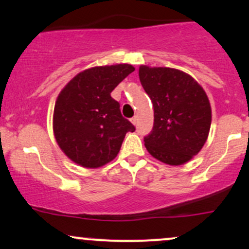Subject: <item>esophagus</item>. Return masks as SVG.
Returning a JSON list of instances; mask_svg holds the SVG:
<instances>
[{
	"label": "esophagus",
	"instance_id": "obj_1",
	"mask_svg": "<svg viewBox=\"0 0 249 249\" xmlns=\"http://www.w3.org/2000/svg\"><path fill=\"white\" fill-rule=\"evenodd\" d=\"M130 122H131V124H133L134 125H136V124H137V116H134V118H131V119H130Z\"/></svg>",
	"mask_w": 249,
	"mask_h": 249
}]
</instances>
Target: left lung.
Wrapping results in <instances>:
<instances>
[{"label":"left lung","mask_w":249,"mask_h":249,"mask_svg":"<svg viewBox=\"0 0 249 249\" xmlns=\"http://www.w3.org/2000/svg\"><path fill=\"white\" fill-rule=\"evenodd\" d=\"M141 84L153 105V128L144 145L153 158L178 166L201 151L211 125L203 88L188 73L166 67L141 66Z\"/></svg>","instance_id":"8db88e82"}]
</instances>
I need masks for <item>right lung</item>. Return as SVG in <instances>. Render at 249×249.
<instances>
[{
  "label": "right lung",
  "mask_w": 249,
  "mask_h": 249,
  "mask_svg": "<svg viewBox=\"0 0 249 249\" xmlns=\"http://www.w3.org/2000/svg\"><path fill=\"white\" fill-rule=\"evenodd\" d=\"M121 63L85 69L61 90L55 101L53 131L64 155L79 166L97 168L113 160L135 127L121 115L110 92L131 73Z\"/></svg>",
  "instance_id": "1"
}]
</instances>
